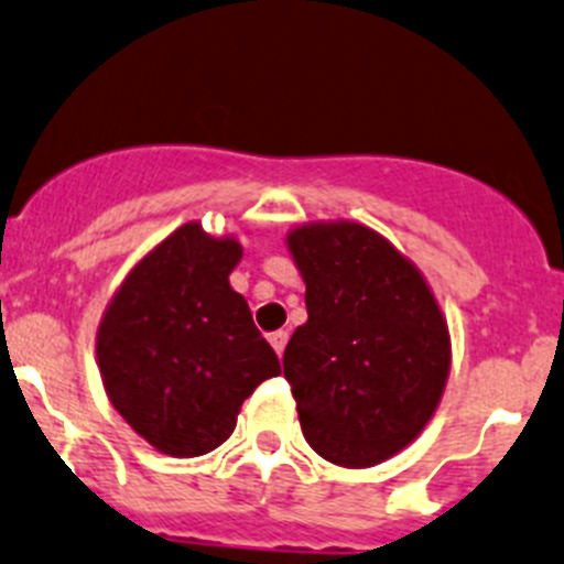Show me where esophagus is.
<instances>
[{"label": "esophagus", "instance_id": "34e87169", "mask_svg": "<svg viewBox=\"0 0 564 564\" xmlns=\"http://www.w3.org/2000/svg\"><path fill=\"white\" fill-rule=\"evenodd\" d=\"M286 341H289V333L286 330L270 333V344H272V349H275L278 355H283V349H286Z\"/></svg>", "mask_w": 564, "mask_h": 564}]
</instances>
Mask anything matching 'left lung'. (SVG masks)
Listing matches in <instances>:
<instances>
[{
  "label": "left lung",
  "mask_w": 564,
  "mask_h": 564,
  "mask_svg": "<svg viewBox=\"0 0 564 564\" xmlns=\"http://www.w3.org/2000/svg\"><path fill=\"white\" fill-rule=\"evenodd\" d=\"M308 322L283 352V377L316 455L369 468L433 419L449 377L446 319L421 272L358 223L289 234Z\"/></svg>",
  "instance_id": "1"
}]
</instances>
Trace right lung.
<instances>
[{"label":"right lung","instance_id":"right-lung-1","mask_svg":"<svg viewBox=\"0 0 564 564\" xmlns=\"http://www.w3.org/2000/svg\"><path fill=\"white\" fill-rule=\"evenodd\" d=\"M237 239L176 228L115 292L96 336L109 402L137 435L171 457L217 449L245 399L281 375L228 275Z\"/></svg>","mask_w":564,"mask_h":564}]
</instances>
